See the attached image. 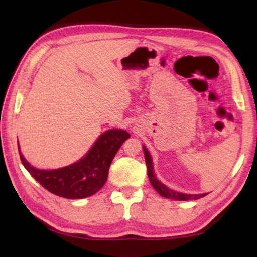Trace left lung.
I'll return each instance as SVG.
<instances>
[{"mask_svg": "<svg viewBox=\"0 0 257 257\" xmlns=\"http://www.w3.org/2000/svg\"><path fill=\"white\" fill-rule=\"evenodd\" d=\"M143 149H144V154H145V160H146V165L147 168H148V178L149 181L152 184V187L155 188L157 191L163 198L167 199H171V200H177V201H188V200H198L202 196H205L207 193H200V194H188V193H182V192H178V191H174L170 189L166 185L165 183H162L160 180H158L155 174L154 170V163H152V158L149 154L148 149L146 148V146L143 145Z\"/></svg>", "mask_w": 257, "mask_h": 257, "instance_id": "left-lung-1", "label": "left lung"}]
</instances>
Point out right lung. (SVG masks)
Segmentation results:
<instances>
[{
    "label": "right lung",
    "mask_w": 257,
    "mask_h": 257,
    "mask_svg": "<svg viewBox=\"0 0 257 257\" xmlns=\"http://www.w3.org/2000/svg\"><path fill=\"white\" fill-rule=\"evenodd\" d=\"M128 138L130 135L123 129L106 130L79 160L52 170L31 166L22 155L19 141L18 147L24 168L43 188L62 198L84 199L95 194L103 187L112 159Z\"/></svg>",
    "instance_id": "right-lung-1"
}]
</instances>
